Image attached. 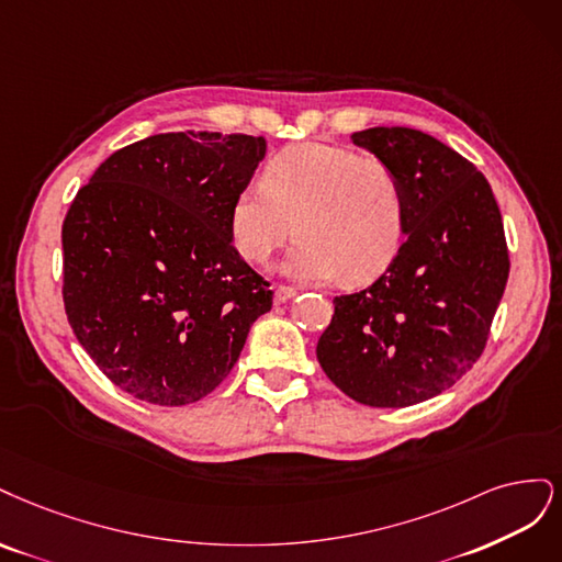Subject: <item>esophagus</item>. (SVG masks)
I'll return each instance as SVG.
<instances>
[{
  "mask_svg": "<svg viewBox=\"0 0 562 562\" xmlns=\"http://www.w3.org/2000/svg\"><path fill=\"white\" fill-rule=\"evenodd\" d=\"M296 296V289L292 286H278L276 289V303H286L289 299Z\"/></svg>",
  "mask_w": 562,
  "mask_h": 562,
  "instance_id": "1",
  "label": "esophagus"
}]
</instances>
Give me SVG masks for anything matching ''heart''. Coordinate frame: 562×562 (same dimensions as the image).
Segmentation results:
<instances>
[{
    "label": "heart",
    "instance_id": "obj_1",
    "mask_svg": "<svg viewBox=\"0 0 562 562\" xmlns=\"http://www.w3.org/2000/svg\"><path fill=\"white\" fill-rule=\"evenodd\" d=\"M294 216L296 243L280 263L296 282L367 284L383 276L406 235V193L385 160L307 142L280 151L263 179L247 182L228 210L235 249L266 263Z\"/></svg>",
    "mask_w": 562,
    "mask_h": 562
}]
</instances>
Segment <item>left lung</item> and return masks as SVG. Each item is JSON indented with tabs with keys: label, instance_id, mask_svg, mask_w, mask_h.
Returning a JSON list of instances; mask_svg holds the SVG:
<instances>
[{
	"label": "left lung",
	"instance_id": "8db88e82",
	"mask_svg": "<svg viewBox=\"0 0 562 562\" xmlns=\"http://www.w3.org/2000/svg\"><path fill=\"white\" fill-rule=\"evenodd\" d=\"M406 193V240L371 286L334 299L317 359L350 400L404 408L474 367L509 278V251L487 179L448 144L413 128L359 131Z\"/></svg>",
	"mask_w": 562,
	"mask_h": 562
}]
</instances>
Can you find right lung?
<instances>
[{"label":"right lung","mask_w":562,"mask_h":562,"mask_svg":"<svg viewBox=\"0 0 562 562\" xmlns=\"http://www.w3.org/2000/svg\"><path fill=\"white\" fill-rule=\"evenodd\" d=\"M266 147L251 135H151L106 158L65 216L67 319L100 371L142 402L203 400L273 305L228 231Z\"/></svg>","instance_id":"1"}]
</instances>
